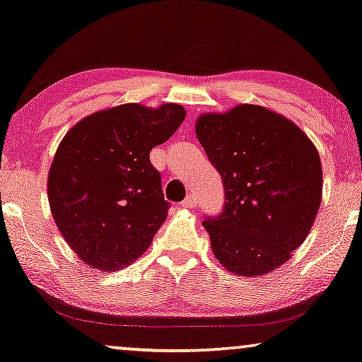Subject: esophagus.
<instances>
[{"mask_svg": "<svg viewBox=\"0 0 362 362\" xmlns=\"http://www.w3.org/2000/svg\"><path fill=\"white\" fill-rule=\"evenodd\" d=\"M195 205H197V200H195V197H193V195H188L185 200L182 202L183 208H193Z\"/></svg>", "mask_w": 362, "mask_h": 362, "instance_id": "obj_1", "label": "esophagus"}]
</instances>
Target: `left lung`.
I'll list each match as a JSON object with an SVG mask.
<instances>
[{"label":"left lung","instance_id":"1","mask_svg":"<svg viewBox=\"0 0 362 362\" xmlns=\"http://www.w3.org/2000/svg\"><path fill=\"white\" fill-rule=\"evenodd\" d=\"M195 134L225 185V210L203 221L216 261L239 277L274 272L307 239L322 205L317 147L293 121L247 103L200 115Z\"/></svg>","mask_w":362,"mask_h":362}]
</instances>
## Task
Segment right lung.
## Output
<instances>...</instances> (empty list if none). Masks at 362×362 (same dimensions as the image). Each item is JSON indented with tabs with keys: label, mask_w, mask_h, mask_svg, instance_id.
<instances>
[{
	"label": "right lung",
	"mask_w": 362,
	"mask_h": 362,
	"mask_svg": "<svg viewBox=\"0 0 362 362\" xmlns=\"http://www.w3.org/2000/svg\"><path fill=\"white\" fill-rule=\"evenodd\" d=\"M183 119L177 103H126L86 116L60 141L47 177L49 205L86 266L116 271L149 249L169 211L149 154Z\"/></svg>",
	"instance_id": "1"
}]
</instances>
